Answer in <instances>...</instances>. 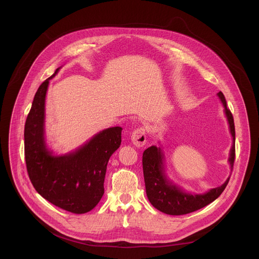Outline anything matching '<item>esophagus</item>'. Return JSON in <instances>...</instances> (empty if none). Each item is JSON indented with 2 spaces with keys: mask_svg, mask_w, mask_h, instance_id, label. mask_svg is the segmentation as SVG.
I'll return each mask as SVG.
<instances>
[{
  "mask_svg": "<svg viewBox=\"0 0 259 259\" xmlns=\"http://www.w3.org/2000/svg\"><path fill=\"white\" fill-rule=\"evenodd\" d=\"M132 143L137 147H142L146 142V132L143 127L137 128L133 131L131 135Z\"/></svg>",
  "mask_w": 259,
  "mask_h": 259,
  "instance_id": "1",
  "label": "esophagus"
}]
</instances>
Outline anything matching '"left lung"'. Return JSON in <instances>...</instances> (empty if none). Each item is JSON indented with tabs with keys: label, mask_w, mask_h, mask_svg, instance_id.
Masks as SVG:
<instances>
[{
	"label": "left lung",
	"mask_w": 259,
	"mask_h": 259,
	"mask_svg": "<svg viewBox=\"0 0 259 259\" xmlns=\"http://www.w3.org/2000/svg\"><path fill=\"white\" fill-rule=\"evenodd\" d=\"M217 95L225 106V113L229 121L231 134L234 140V144L231 149L229 159L231 168L233 170L236 157V133L234 118L231 110L227 106V100L224 93L220 91L217 93ZM163 159L164 156L161 147H157L155 145L146 149L142 155V168L146 196L149 198L151 204L163 213L169 215H183L197 211L212 203L214 200H216L221 194H223L229 183L230 177L227 179V181L223 186L212 189L205 194L192 195L184 193L182 190L174 186V184L171 181H169L165 176Z\"/></svg>",
	"instance_id": "obj_1"
}]
</instances>
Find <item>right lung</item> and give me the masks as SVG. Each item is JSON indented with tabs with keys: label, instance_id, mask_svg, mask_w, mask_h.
I'll return each instance as SVG.
<instances>
[{
	"label": "right lung",
	"instance_id": "right-lung-1",
	"mask_svg": "<svg viewBox=\"0 0 259 259\" xmlns=\"http://www.w3.org/2000/svg\"><path fill=\"white\" fill-rule=\"evenodd\" d=\"M36 91L24 126V157L33 188L53 205L75 214L92 210L104 193L108 160L121 145V127L97 133L75 152L53 156L45 143V98L49 81Z\"/></svg>",
	"mask_w": 259,
	"mask_h": 259
}]
</instances>
